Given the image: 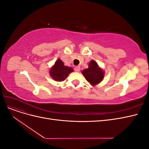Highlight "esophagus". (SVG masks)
<instances>
[{"instance_id": "esophagus-1", "label": "esophagus", "mask_w": 149, "mask_h": 149, "mask_svg": "<svg viewBox=\"0 0 149 149\" xmlns=\"http://www.w3.org/2000/svg\"><path fill=\"white\" fill-rule=\"evenodd\" d=\"M74 70H75V71H77V72H78V71H80V67L79 66H76L75 68H74Z\"/></svg>"}]
</instances>
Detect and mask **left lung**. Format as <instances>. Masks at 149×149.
Listing matches in <instances>:
<instances>
[{"label":"left lung","mask_w":149,"mask_h":149,"mask_svg":"<svg viewBox=\"0 0 149 149\" xmlns=\"http://www.w3.org/2000/svg\"><path fill=\"white\" fill-rule=\"evenodd\" d=\"M85 79L93 86L100 83L104 78V71L98 65L97 62L92 60L89 62L88 68L81 71Z\"/></svg>","instance_id":"1"}]
</instances>
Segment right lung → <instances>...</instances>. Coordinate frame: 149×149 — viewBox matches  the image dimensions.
<instances>
[{
  "instance_id": "right-lung-1",
  "label": "right lung",
  "mask_w": 149,
  "mask_h": 149,
  "mask_svg": "<svg viewBox=\"0 0 149 149\" xmlns=\"http://www.w3.org/2000/svg\"><path fill=\"white\" fill-rule=\"evenodd\" d=\"M73 71V69L71 67L65 66L63 62L60 58H58L49 70V73L53 79L56 81H62Z\"/></svg>"
}]
</instances>
